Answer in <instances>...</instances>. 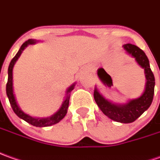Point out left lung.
I'll list each match as a JSON object with an SVG mask.
<instances>
[{
	"mask_svg": "<svg viewBox=\"0 0 160 160\" xmlns=\"http://www.w3.org/2000/svg\"><path fill=\"white\" fill-rule=\"evenodd\" d=\"M122 47L126 52L134 58L137 63L144 69L146 83L144 93L140 97L130 100L125 104H115L104 98L97 88H95L94 98L105 116L116 122L130 123L137 120L151 106L154 95L155 78L151 70L148 58L139 47L131 43H126Z\"/></svg>",
	"mask_w": 160,
	"mask_h": 160,
	"instance_id": "obj_1",
	"label": "left lung"
}]
</instances>
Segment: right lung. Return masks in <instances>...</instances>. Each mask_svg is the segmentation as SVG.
Instances as JSON below:
<instances>
[{
    "mask_svg": "<svg viewBox=\"0 0 160 160\" xmlns=\"http://www.w3.org/2000/svg\"><path fill=\"white\" fill-rule=\"evenodd\" d=\"M37 43V41L34 39H29L26 42L22 44L21 48L19 49L18 52L16 53V56L12 58L11 62L8 66V82L7 86H6V92H7L8 98V101L10 102L12 108L14 112L16 113V115L18 117H20L21 119L24 120L27 122H29L30 124L36 127H47V126H51L58 123L59 121H61L64 117H66V113H67V108L69 106V99H70V93L72 89L74 88L75 83L72 85L69 88L66 90V97L65 99V101L62 103L60 108L58 110L54 115H52V117H46V118H35L25 114L24 112L21 109L18 104L16 102V97L14 94V90H13V67L16 64V60L18 59V58L20 57V55L22 52V51L29 45V44H34Z\"/></svg>",
    "mask_w": 160,
    "mask_h": 160,
    "instance_id": "obj_1",
    "label": "right lung"
}]
</instances>
